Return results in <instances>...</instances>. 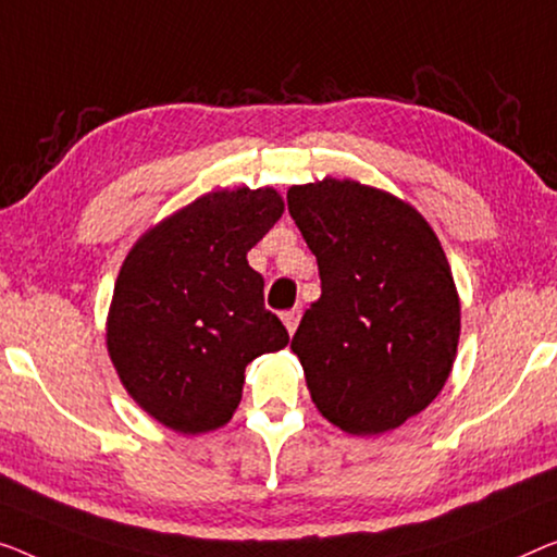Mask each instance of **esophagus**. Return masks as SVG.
Returning a JSON list of instances; mask_svg holds the SVG:
<instances>
[{
  "label": "esophagus",
  "mask_w": 557,
  "mask_h": 557,
  "mask_svg": "<svg viewBox=\"0 0 557 557\" xmlns=\"http://www.w3.org/2000/svg\"><path fill=\"white\" fill-rule=\"evenodd\" d=\"M282 322H285L287 332H289V335H293V332L297 330V322H300V310H287V312H282Z\"/></svg>",
  "instance_id": "obj_1"
}]
</instances>
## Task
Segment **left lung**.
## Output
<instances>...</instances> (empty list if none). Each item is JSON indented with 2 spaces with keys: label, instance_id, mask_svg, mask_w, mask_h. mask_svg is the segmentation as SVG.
Segmentation results:
<instances>
[{
  "label": "left lung",
  "instance_id": "obj_1",
  "mask_svg": "<svg viewBox=\"0 0 557 557\" xmlns=\"http://www.w3.org/2000/svg\"><path fill=\"white\" fill-rule=\"evenodd\" d=\"M287 210L322 282L289 345L314 408L350 435L389 433L435 400L458 355L443 245L412 205L355 180L289 187Z\"/></svg>",
  "mask_w": 557,
  "mask_h": 557
}]
</instances>
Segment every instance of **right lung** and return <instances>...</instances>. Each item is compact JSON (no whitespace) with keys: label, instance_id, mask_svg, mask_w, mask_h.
<instances>
[{"label":"right lung","instance_id":"right-lung-1","mask_svg":"<svg viewBox=\"0 0 557 557\" xmlns=\"http://www.w3.org/2000/svg\"><path fill=\"white\" fill-rule=\"evenodd\" d=\"M282 212L272 187L220 189L157 222L124 257L107 352L132 400L174 433L227 425L247 364L289 343L247 262Z\"/></svg>","mask_w":557,"mask_h":557}]
</instances>
